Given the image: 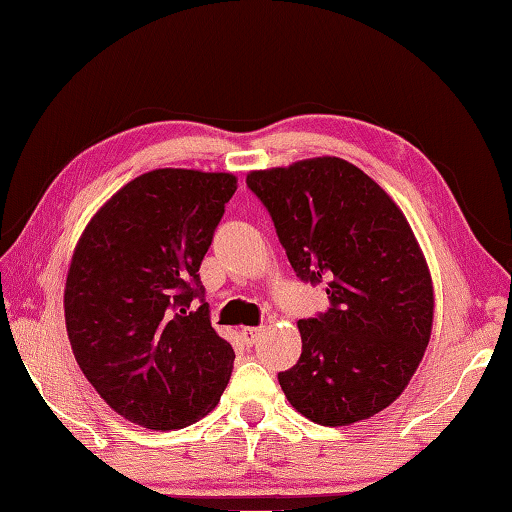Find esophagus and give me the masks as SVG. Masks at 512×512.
Instances as JSON below:
<instances>
[{
  "instance_id": "1",
  "label": "esophagus",
  "mask_w": 512,
  "mask_h": 512,
  "mask_svg": "<svg viewBox=\"0 0 512 512\" xmlns=\"http://www.w3.org/2000/svg\"><path fill=\"white\" fill-rule=\"evenodd\" d=\"M260 332H263V327H245V330L240 332V339H243V343H245L247 347H252V345L258 343Z\"/></svg>"
}]
</instances>
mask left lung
<instances>
[{"label": "left lung", "instance_id": "1", "mask_svg": "<svg viewBox=\"0 0 512 512\" xmlns=\"http://www.w3.org/2000/svg\"><path fill=\"white\" fill-rule=\"evenodd\" d=\"M247 187L272 216L296 276L325 285L330 298L325 312L298 321L303 352L278 372L285 397L321 426L388 408L423 359L435 307L406 216L341 158L252 171Z\"/></svg>", "mask_w": 512, "mask_h": 512}]
</instances>
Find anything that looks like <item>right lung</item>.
<instances>
[{
  "mask_svg": "<svg viewBox=\"0 0 512 512\" xmlns=\"http://www.w3.org/2000/svg\"><path fill=\"white\" fill-rule=\"evenodd\" d=\"M234 191L231 173L149 171L106 202L75 247L64 289L75 361L138 426H189L227 388L236 354L209 323L198 272Z\"/></svg>",
  "mask_w": 512,
  "mask_h": 512,
  "instance_id": "1",
  "label": "right lung"
}]
</instances>
